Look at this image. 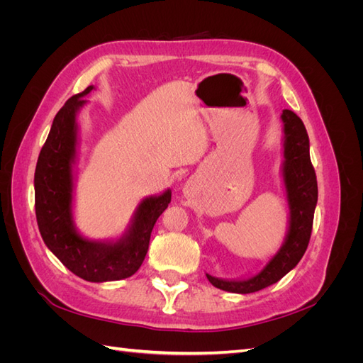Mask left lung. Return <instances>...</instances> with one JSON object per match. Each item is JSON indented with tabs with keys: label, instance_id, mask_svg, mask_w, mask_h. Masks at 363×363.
<instances>
[{
	"label": "left lung",
	"instance_id": "8db88e82",
	"mask_svg": "<svg viewBox=\"0 0 363 363\" xmlns=\"http://www.w3.org/2000/svg\"><path fill=\"white\" fill-rule=\"evenodd\" d=\"M281 119L284 124L283 177L291 208L286 242L271 259L265 269L251 279L227 281L207 274L208 281L218 289L235 294H251L268 288L295 268L309 245L318 201V183L315 168L311 162L309 136H307L303 121L289 108H284Z\"/></svg>",
	"mask_w": 363,
	"mask_h": 363
}]
</instances>
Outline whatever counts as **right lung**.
Here are the masks:
<instances>
[{
    "mask_svg": "<svg viewBox=\"0 0 363 363\" xmlns=\"http://www.w3.org/2000/svg\"><path fill=\"white\" fill-rule=\"evenodd\" d=\"M91 91L92 86H87L72 95L52 121L36 164L35 208L40 236L56 257L75 276L100 283L127 279L139 269L147 256L152 227L171 203V192L142 201L128 235L116 244L91 242L75 232L71 216L75 113L84 104L82 96Z\"/></svg>",
    "mask_w": 363,
    "mask_h": 363,
    "instance_id": "right-lung-1",
    "label": "right lung"
}]
</instances>
